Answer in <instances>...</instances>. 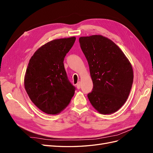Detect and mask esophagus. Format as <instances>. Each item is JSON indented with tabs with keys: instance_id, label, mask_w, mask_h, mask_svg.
Here are the masks:
<instances>
[{
	"instance_id": "1",
	"label": "esophagus",
	"mask_w": 153,
	"mask_h": 153,
	"mask_svg": "<svg viewBox=\"0 0 153 153\" xmlns=\"http://www.w3.org/2000/svg\"><path fill=\"white\" fill-rule=\"evenodd\" d=\"M76 88H77L78 89H80V87H81V84H80V82H78L77 83V84H76Z\"/></svg>"
}]
</instances>
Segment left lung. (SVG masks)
Returning a JSON list of instances; mask_svg holds the SVG:
<instances>
[{
	"label": "left lung",
	"mask_w": 153,
	"mask_h": 153,
	"mask_svg": "<svg viewBox=\"0 0 153 153\" xmlns=\"http://www.w3.org/2000/svg\"><path fill=\"white\" fill-rule=\"evenodd\" d=\"M79 42L93 82L88 98L100 113L115 112L126 102L131 89L130 62L112 41L102 36L80 37Z\"/></svg>",
	"instance_id": "left-lung-1"
}]
</instances>
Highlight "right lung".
I'll use <instances>...</instances> for the list:
<instances>
[{
	"mask_svg": "<svg viewBox=\"0 0 153 153\" xmlns=\"http://www.w3.org/2000/svg\"><path fill=\"white\" fill-rule=\"evenodd\" d=\"M75 37L51 41L30 58L24 85L37 107L48 114H57L70 103L76 88L69 82L64 60Z\"/></svg>",
	"mask_w": 153,
	"mask_h": 153,
	"instance_id": "obj_1",
	"label": "right lung"
}]
</instances>
